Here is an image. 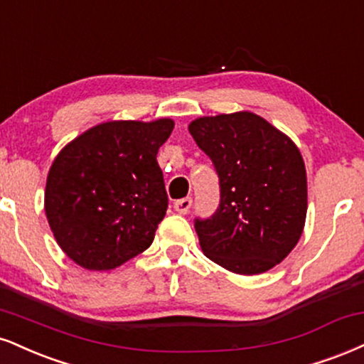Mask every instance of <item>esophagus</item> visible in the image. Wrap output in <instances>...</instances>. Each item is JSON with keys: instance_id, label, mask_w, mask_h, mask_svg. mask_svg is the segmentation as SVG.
Wrapping results in <instances>:
<instances>
[{"instance_id": "esophagus-1", "label": "esophagus", "mask_w": 364, "mask_h": 364, "mask_svg": "<svg viewBox=\"0 0 364 364\" xmlns=\"http://www.w3.org/2000/svg\"><path fill=\"white\" fill-rule=\"evenodd\" d=\"M191 198H181V200H176L174 201V210H176L178 213H181V215H185V213L190 212L191 208Z\"/></svg>"}]
</instances>
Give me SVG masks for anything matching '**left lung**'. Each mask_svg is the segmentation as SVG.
I'll return each mask as SVG.
<instances>
[{
    "label": "left lung",
    "instance_id": "obj_1",
    "mask_svg": "<svg viewBox=\"0 0 364 364\" xmlns=\"http://www.w3.org/2000/svg\"><path fill=\"white\" fill-rule=\"evenodd\" d=\"M212 159L220 203L195 218L201 251L237 274H259L299 242L307 217V173L299 147L251 112L201 117L188 127Z\"/></svg>",
    "mask_w": 364,
    "mask_h": 364
}]
</instances>
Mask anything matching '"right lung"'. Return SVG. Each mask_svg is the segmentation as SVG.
I'll use <instances>...</instances> for the list:
<instances>
[{
  "mask_svg": "<svg viewBox=\"0 0 364 364\" xmlns=\"http://www.w3.org/2000/svg\"><path fill=\"white\" fill-rule=\"evenodd\" d=\"M174 122L118 120L86 130L57 154L46 215L76 264L107 271L144 252L168 210L157 151Z\"/></svg>",
  "mask_w": 364,
  "mask_h": 364,
  "instance_id": "right-lung-1",
  "label": "right lung"
}]
</instances>
